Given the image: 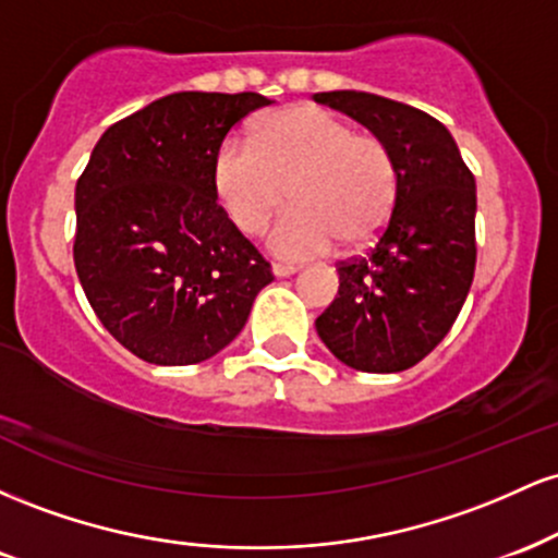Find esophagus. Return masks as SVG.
Returning <instances> with one entry per match:
<instances>
[{"label":"esophagus","mask_w":558,"mask_h":558,"mask_svg":"<svg viewBox=\"0 0 558 558\" xmlns=\"http://www.w3.org/2000/svg\"><path fill=\"white\" fill-rule=\"evenodd\" d=\"M296 270H299L296 265H280V262H275V265H272L275 278H288V275H293Z\"/></svg>","instance_id":"obj_1"}]
</instances>
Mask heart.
<instances>
[{
    "instance_id": "obj_1",
    "label": "heart",
    "mask_w": 558,
    "mask_h": 558,
    "mask_svg": "<svg viewBox=\"0 0 558 558\" xmlns=\"http://www.w3.org/2000/svg\"><path fill=\"white\" fill-rule=\"evenodd\" d=\"M213 189L241 233L254 235L291 198L267 233L275 257L310 259L369 243L399 198V162L386 138L360 133L341 114L296 105L265 118L257 136H230L213 159Z\"/></svg>"
}]
</instances>
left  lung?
<instances>
[{"label": "left lung", "instance_id": "left-lung-1", "mask_svg": "<svg viewBox=\"0 0 558 558\" xmlns=\"http://www.w3.org/2000/svg\"><path fill=\"white\" fill-rule=\"evenodd\" d=\"M386 138L399 162V198L364 257L338 262V296L315 319L336 360L362 373H401L446 338L475 278V175L444 123L367 92H323Z\"/></svg>", "mask_w": 558, "mask_h": 558}]
</instances>
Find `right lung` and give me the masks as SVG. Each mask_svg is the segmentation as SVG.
I'll use <instances>...</instances> for the list:
<instances>
[{
    "instance_id": "1",
    "label": "right lung",
    "mask_w": 558,
    "mask_h": 558,
    "mask_svg": "<svg viewBox=\"0 0 558 558\" xmlns=\"http://www.w3.org/2000/svg\"><path fill=\"white\" fill-rule=\"evenodd\" d=\"M254 92H181L96 141L75 185V272L99 323L149 364H196L246 325L270 262L217 204V146Z\"/></svg>"
}]
</instances>
